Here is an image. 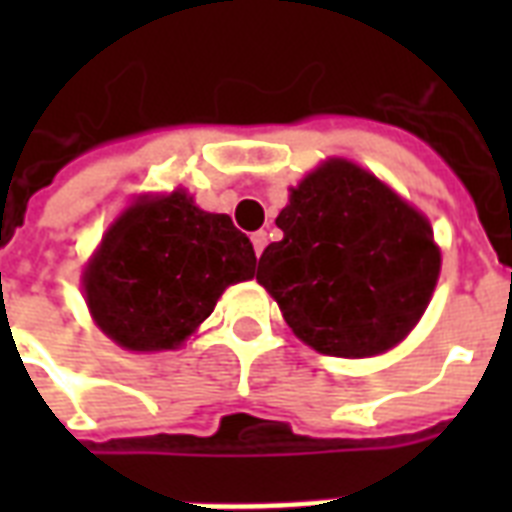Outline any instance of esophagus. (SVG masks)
Wrapping results in <instances>:
<instances>
[{
  "instance_id": "obj_1",
  "label": "esophagus",
  "mask_w": 512,
  "mask_h": 512,
  "mask_svg": "<svg viewBox=\"0 0 512 512\" xmlns=\"http://www.w3.org/2000/svg\"><path fill=\"white\" fill-rule=\"evenodd\" d=\"M265 244H268V233H265V231L252 233V247H255V255H257V257L263 255Z\"/></svg>"
}]
</instances>
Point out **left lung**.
Listing matches in <instances>:
<instances>
[{"mask_svg": "<svg viewBox=\"0 0 512 512\" xmlns=\"http://www.w3.org/2000/svg\"><path fill=\"white\" fill-rule=\"evenodd\" d=\"M257 281L327 356H374L420 321L441 255L428 220L361 167L332 159L297 185Z\"/></svg>", "mask_w": 512, "mask_h": 512, "instance_id": "1", "label": "left lung"}]
</instances>
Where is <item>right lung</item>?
Here are the masks:
<instances>
[{
  "instance_id": "add662e5",
  "label": "right lung",
  "mask_w": 512,
  "mask_h": 512,
  "mask_svg": "<svg viewBox=\"0 0 512 512\" xmlns=\"http://www.w3.org/2000/svg\"><path fill=\"white\" fill-rule=\"evenodd\" d=\"M252 241L228 215L175 191L138 201L111 228L84 271L92 319L122 348H175L236 281L255 276Z\"/></svg>"
}]
</instances>
